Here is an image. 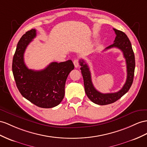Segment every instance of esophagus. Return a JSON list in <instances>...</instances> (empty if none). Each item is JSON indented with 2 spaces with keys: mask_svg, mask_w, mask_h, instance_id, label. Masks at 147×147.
Masks as SVG:
<instances>
[{
  "mask_svg": "<svg viewBox=\"0 0 147 147\" xmlns=\"http://www.w3.org/2000/svg\"><path fill=\"white\" fill-rule=\"evenodd\" d=\"M74 63V65L75 66V67H78L79 66V61L78 59H75L73 61Z\"/></svg>",
  "mask_w": 147,
  "mask_h": 147,
  "instance_id": "34e87169",
  "label": "esophagus"
}]
</instances>
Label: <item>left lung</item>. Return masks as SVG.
<instances>
[{
  "instance_id": "left-lung-1",
  "label": "left lung",
  "mask_w": 147,
  "mask_h": 147,
  "mask_svg": "<svg viewBox=\"0 0 147 147\" xmlns=\"http://www.w3.org/2000/svg\"><path fill=\"white\" fill-rule=\"evenodd\" d=\"M116 36L114 43L107 47L105 50L112 48H117L123 52L127 65V76L125 84L117 92L103 94L99 92L93 86L91 74L89 67L83 59H81V73L84 80V85L86 95L92 102L98 105H107L115 102L126 94L132 84L135 66V55L130 41L125 33L114 28Z\"/></svg>"
}]
</instances>
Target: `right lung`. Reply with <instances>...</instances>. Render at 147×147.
<instances>
[{
  "instance_id": "right-lung-1",
  "label": "right lung",
  "mask_w": 147,
  "mask_h": 147,
  "mask_svg": "<svg viewBox=\"0 0 147 147\" xmlns=\"http://www.w3.org/2000/svg\"><path fill=\"white\" fill-rule=\"evenodd\" d=\"M36 35V30L32 29L21 37L13 58L12 72L23 97L38 107L52 108L64 98L66 79L74 66L71 60H67L52 62L42 70L28 69L24 62V53Z\"/></svg>"
}]
</instances>
